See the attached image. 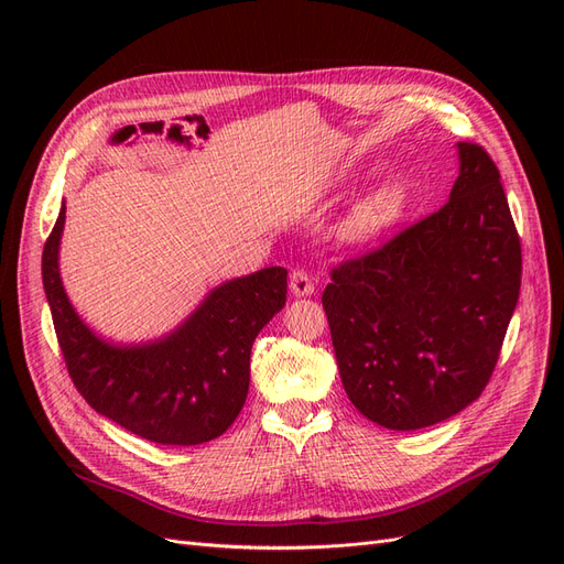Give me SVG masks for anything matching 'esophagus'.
I'll return each mask as SVG.
<instances>
[{
    "mask_svg": "<svg viewBox=\"0 0 564 564\" xmlns=\"http://www.w3.org/2000/svg\"><path fill=\"white\" fill-rule=\"evenodd\" d=\"M289 289H292L294 296H311L315 292V284L308 272L296 268L292 270V275H289Z\"/></svg>",
    "mask_w": 564,
    "mask_h": 564,
    "instance_id": "1",
    "label": "esophagus"
}]
</instances>
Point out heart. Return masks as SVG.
I'll return each mask as SVG.
<instances>
[{"label": "heart", "instance_id": "b5f03b06", "mask_svg": "<svg viewBox=\"0 0 564 564\" xmlns=\"http://www.w3.org/2000/svg\"><path fill=\"white\" fill-rule=\"evenodd\" d=\"M402 207H404V195L398 185L381 187V191L369 195L360 204V209H357L352 216L350 230L357 237L377 235L383 228H388L390 224H395L402 214Z\"/></svg>", "mask_w": 564, "mask_h": 564}]
</instances>
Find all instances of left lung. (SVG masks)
Segmentation results:
<instances>
[{"instance_id":"8db88e82","label":"left lung","mask_w":564,"mask_h":564,"mask_svg":"<svg viewBox=\"0 0 564 564\" xmlns=\"http://www.w3.org/2000/svg\"><path fill=\"white\" fill-rule=\"evenodd\" d=\"M435 214L332 268L322 294L340 381L390 431L445 421L482 395L520 296L522 249L489 152L458 143Z\"/></svg>"}]
</instances>
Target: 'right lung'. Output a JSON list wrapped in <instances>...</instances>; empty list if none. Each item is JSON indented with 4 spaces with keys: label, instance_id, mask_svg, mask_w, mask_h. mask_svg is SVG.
<instances>
[{
    "label": "right lung",
    "instance_id": "obj_1",
    "mask_svg": "<svg viewBox=\"0 0 564 564\" xmlns=\"http://www.w3.org/2000/svg\"><path fill=\"white\" fill-rule=\"evenodd\" d=\"M65 207L46 237L42 282L67 373L98 414L158 445H202L224 435L249 392L259 332L284 308L286 270L263 268L220 284L185 324L150 346L117 348L73 311L58 275Z\"/></svg>",
    "mask_w": 564,
    "mask_h": 564
}]
</instances>
